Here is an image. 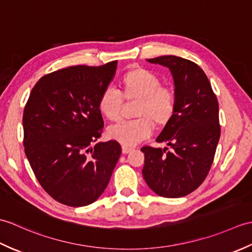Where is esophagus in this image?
<instances>
[{"label": "esophagus", "mask_w": 252, "mask_h": 252, "mask_svg": "<svg viewBox=\"0 0 252 252\" xmlns=\"http://www.w3.org/2000/svg\"><path fill=\"white\" fill-rule=\"evenodd\" d=\"M132 151H133L132 147H127V146H125V145L122 146V153L123 154H129Z\"/></svg>", "instance_id": "esophagus-1"}]
</instances>
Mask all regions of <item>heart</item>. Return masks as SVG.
<instances>
[{"instance_id": "obj_1", "label": "heart", "mask_w": 252, "mask_h": 252, "mask_svg": "<svg viewBox=\"0 0 252 252\" xmlns=\"http://www.w3.org/2000/svg\"><path fill=\"white\" fill-rule=\"evenodd\" d=\"M120 93L114 89L104 90L98 97L97 108L106 119L116 121L121 116L123 99L136 101L134 117L120 121L107 130V134L125 146H134L153 134L154 126L164 127L176 112L175 91L161 85V80L145 68H133L120 79Z\"/></svg>"}]
</instances>
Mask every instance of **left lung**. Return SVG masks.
I'll return each instance as SVG.
<instances>
[{
    "instance_id": "8db88e82",
    "label": "left lung",
    "mask_w": 252,
    "mask_h": 252,
    "mask_svg": "<svg viewBox=\"0 0 252 252\" xmlns=\"http://www.w3.org/2000/svg\"><path fill=\"white\" fill-rule=\"evenodd\" d=\"M168 67L176 94L175 116L157 137L172 147L143 146V176L157 195L178 198L190 194L205 181L221 134L219 103L202 69L185 58L167 55L147 60Z\"/></svg>"
}]
</instances>
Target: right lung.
Masks as SVG:
<instances>
[{"label":"right lung","instance_id":"right-lung-1","mask_svg":"<svg viewBox=\"0 0 252 252\" xmlns=\"http://www.w3.org/2000/svg\"><path fill=\"white\" fill-rule=\"evenodd\" d=\"M116 67L114 61L47 73L35 83L26 103L25 154L42 189L63 205L94 202L108 185L121 155L117 141L92 147L104 126L98 97Z\"/></svg>","mask_w":252,"mask_h":252}]
</instances>
